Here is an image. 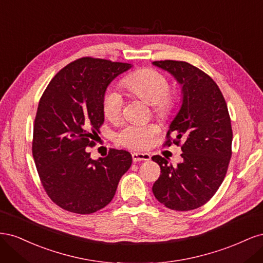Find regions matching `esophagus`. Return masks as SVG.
<instances>
[{
	"label": "esophagus",
	"mask_w": 263,
	"mask_h": 263,
	"mask_svg": "<svg viewBox=\"0 0 263 263\" xmlns=\"http://www.w3.org/2000/svg\"><path fill=\"white\" fill-rule=\"evenodd\" d=\"M132 158L134 162H140V161H149L150 155L146 153H133Z\"/></svg>",
	"instance_id": "1"
}]
</instances>
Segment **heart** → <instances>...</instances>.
<instances>
[{
	"label": "heart",
	"instance_id": "heart-1",
	"mask_svg": "<svg viewBox=\"0 0 263 263\" xmlns=\"http://www.w3.org/2000/svg\"><path fill=\"white\" fill-rule=\"evenodd\" d=\"M126 89L133 95L153 104L154 112L161 118L172 115L177 107V98L169 92L170 82L159 71L144 68L126 76L123 80ZM124 100L116 87L109 86L103 95V112L109 119H116L122 113ZM158 127L154 124H128L119 130L117 140L124 147L130 149H146L158 134Z\"/></svg>",
	"mask_w": 263,
	"mask_h": 263
}]
</instances>
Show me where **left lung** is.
<instances>
[{"label":"left lung","instance_id":"1","mask_svg":"<svg viewBox=\"0 0 263 263\" xmlns=\"http://www.w3.org/2000/svg\"><path fill=\"white\" fill-rule=\"evenodd\" d=\"M153 63L176 78L183 93L182 106L163 144L181 146L182 161L172 165L159 155L151 158L161 169L153 192L170 210H195L217 192L232 158L233 129L226 101L218 85L201 69L185 61Z\"/></svg>","mask_w":263,"mask_h":263}]
</instances>
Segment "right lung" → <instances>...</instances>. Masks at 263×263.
<instances>
[{
  "label": "right lung",
  "mask_w": 263,
  "mask_h": 263,
  "mask_svg": "<svg viewBox=\"0 0 263 263\" xmlns=\"http://www.w3.org/2000/svg\"><path fill=\"white\" fill-rule=\"evenodd\" d=\"M130 67L77 59L51 79L39 100L31 151L44 190L63 210L85 215L105 208L130 168L128 151L109 148L105 158L92 160L86 148L95 145L104 123L102 101L107 85Z\"/></svg>",
  "instance_id": "1"
}]
</instances>
